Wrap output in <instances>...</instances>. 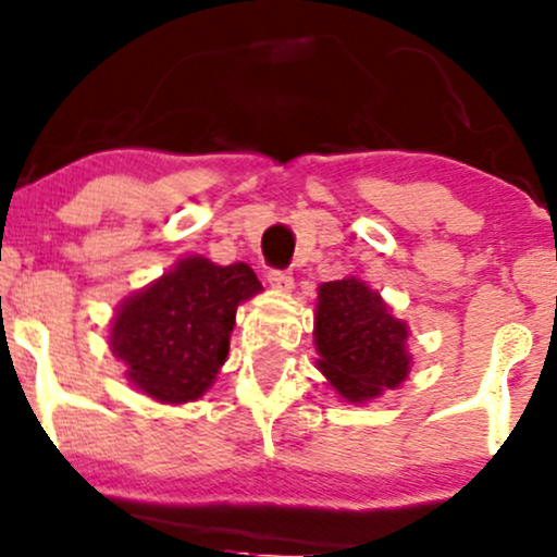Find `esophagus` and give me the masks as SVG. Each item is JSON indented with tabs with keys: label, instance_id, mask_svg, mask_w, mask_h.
<instances>
[{
	"label": "esophagus",
	"instance_id": "esophagus-1",
	"mask_svg": "<svg viewBox=\"0 0 557 557\" xmlns=\"http://www.w3.org/2000/svg\"><path fill=\"white\" fill-rule=\"evenodd\" d=\"M268 284H271L276 292H292L294 276L289 271H278V268H273V271H268Z\"/></svg>",
	"mask_w": 557,
	"mask_h": 557
}]
</instances>
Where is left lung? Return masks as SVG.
<instances>
[{
	"label": "left lung",
	"mask_w": 557,
	"mask_h": 557,
	"mask_svg": "<svg viewBox=\"0 0 557 557\" xmlns=\"http://www.w3.org/2000/svg\"><path fill=\"white\" fill-rule=\"evenodd\" d=\"M318 370L346 401L362 404L409 375L407 323L391 315L362 278L320 284L315 307Z\"/></svg>",
	"instance_id": "1"
}]
</instances>
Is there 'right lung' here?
Returning a JSON list of instances; mask_svg holds the SVG:
<instances>
[{
	"label": "right lung",
	"instance_id": "add662e5",
	"mask_svg": "<svg viewBox=\"0 0 557 557\" xmlns=\"http://www.w3.org/2000/svg\"><path fill=\"white\" fill-rule=\"evenodd\" d=\"M260 289L247 263L182 258L159 281L124 299L111 323V351L127 364V381L146 396L161 404L198 401L226 362L239 302Z\"/></svg>",
	"mask_w": 557,
	"mask_h": 557
}]
</instances>
